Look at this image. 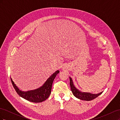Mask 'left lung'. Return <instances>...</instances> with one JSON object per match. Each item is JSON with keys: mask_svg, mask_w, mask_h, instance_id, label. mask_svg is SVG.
<instances>
[{"mask_svg": "<svg viewBox=\"0 0 120 120\" xmlns=\"http://www.w3.org/2000/svg\"><path fill=\"white\" fill-rule=\"evenodd\" d=\"M70 86L71 88V90L73 94V95L78 99L85 100V101H91L93 99H95V98L100 96L101 94H102L103 92L97 94H93L90 93H85L82 92L77 89L75 86L73 82L72 81V79L71 77H70Z\"/></svg>", "mask_w": 120, "mask_h": 120, "instance_id": "obj_1", "label": "left lung"}]
</instances>
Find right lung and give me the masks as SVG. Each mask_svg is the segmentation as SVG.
I'll use <instances>...</instances> for the list:
<instances>
[{"label": "right lung", "mask_w": 120, "mask_h": 120, "mask_svg": "<svg viewBox=\"0 0 120 120\" xmlns=\"http://www.w3.org/2000/svg\"><path fill=\"white\" fill-rule=\"evenodd\" d=\"M60 71L58 70L55 72H54L47 79L44 84L40 88L34 90H28L27 92H23L20 90L14 83L12 79L11 78L10 79L13 88L15 90L16 93L19 96L23 98L25 100L31 101V102L41 103L46 100L49 97L50 93H51L53 81L56 75Z\"/></svg>", "instance_id": "add662e5"}]
</instances>
